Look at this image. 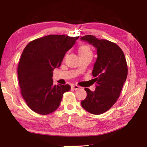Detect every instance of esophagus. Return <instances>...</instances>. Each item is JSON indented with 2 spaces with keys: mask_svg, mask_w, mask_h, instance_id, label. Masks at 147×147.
I'll list each match as a JSON object with an SVG mask.
<instances>
[{
  "mask_svg": "<svg viewBox=\"0 0 147 147\" xmlns=\"http://www.w3.org/2000/svg\"><path fill=\"white\" fill-rule=\"evenodd\" d=\"M71 87H72V88H73L74 90H79L80 88L79 86L76 85H73L71 86Z\"/></svg>",
  "mask_w": 147,
  "mask_h": 147,
  "instance_id": "34e87169",
  "label": "esophagus"
}]
</instances>
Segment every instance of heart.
<instances>
[{
    "label": "heart",
    "mask_w": 147,
    "mask_h": 147,
    "mask_svg": "<svg viewBox=\"0 0 147 147\" xmlns=\"http://www.w3.org/2000/svg\"><path fill=\"white\" fill-rule=\"evenodd\" d=\"M78 52L80 55H92L91 49L90 47L87 45H83L80 47L78 49Z\"/></svg>",
    "instance_id": "b5f03b06"
}]
</instances>
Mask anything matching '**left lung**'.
Returning <instances> with one entry per match:
<instances>
[{"label":"left lung","mask_w":147,"mask_h":147,"mask_svg":"<svg viewBox=\"0 0 147 147\" xmlns=\"http://www.w3.org/2000/svg\"><path fill=\"white\" fill-rule=\"evenodd\" d=\"M81 40L94 47L97 55L92 72L95 90L85 88L87 95L81 104L90 113L101 114L110 109L120 95L127 76L126 58L119 47L107 40L85 35Z\"/></svg>","instance_id":"8db88e82"}]
</instances>
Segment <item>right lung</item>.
I'll return each mask as SVG.
<instances>
[{"label": "right lung", "instance_id": "1", "mask_svg": "<svg viewBox=\"0 0 147 147\" xmlns=\"http://www.w3.org/2000/svg\"><path fill=\"white\" fill-rule=\"evenodd\" d=\"M79 36L51 35L30 42L22 53L18 67L21 93L28 106L47 115L60 105L69 85H54L53 71L61 66L66 52Z\"/></svg>", "mask_w": 147, "mask_h": 147}]
</instances>
